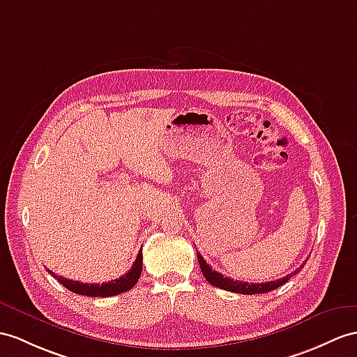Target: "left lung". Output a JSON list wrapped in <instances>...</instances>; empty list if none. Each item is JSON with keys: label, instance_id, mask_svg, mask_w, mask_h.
<instances>
[{"label": "left lung", "instance_id": "8db88e82", "mask_svg": "<svg viewBox=\"0 0 357 357\" xmlns=\"http://www.w3.org/2000/svg\"><path fill=\"white\" fill-rule=\"evenodd\" d=\"M197 259H198V264L199 268H202V273L204 275V279L216 286V288H221L225 291H230V292H236V294H244V295H253V294H264V292H271L274 289L279 288V286L284 284L288 282L292 275H295L298 273V269H295L294 273L284 275L283 279L279 280H274V282H265V283H247V282H239V280H233L229 279V277H224L221 273L215 271L212 269V266H208L206 264V260L203 259V256L198 253L197 251ZM304 264L300 266L303 268Z\"/></svg>", "mask_w": 357, "mask_h": 357}]
</instances>
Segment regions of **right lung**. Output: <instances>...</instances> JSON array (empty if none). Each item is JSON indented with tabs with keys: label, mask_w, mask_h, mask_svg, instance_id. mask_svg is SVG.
Listing matches in <instances>:
<instances>
[{
	"label": "right lung",
	"mask_w": 357,
	"mask_h": 357,
	"mask_svg": "<svg viewBox=\"0 0 357 357\" xmlns=\"http://www.w3.org/2000/svg\"><path fill=\"white\" fill-rule=\"evenodd\" d=\"M51 275H54L53 271H48ZM142 273V253H139L133 266L128 269V271L119 277V279L110 280L107 283H80L75 280H69L65 279V277H57V280L62 283L66 289L73 291L75 294L80 295H88V297H112V295H118L127 292L133 288V286L137 283L139 277H141Z\"/></svg>",
	"instance_id": "1"
}]
</instances>
